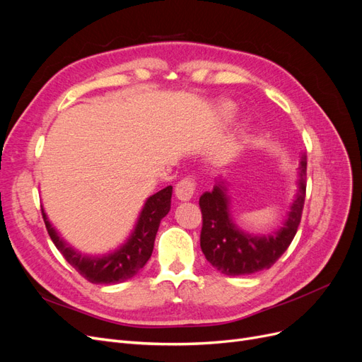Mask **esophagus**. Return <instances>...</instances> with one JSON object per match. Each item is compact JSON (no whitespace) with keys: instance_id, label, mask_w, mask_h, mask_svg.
Returning a JSON list of instances; mask_svg holds the SVG:
<instances>
[{"instance_id":"1","label":"esophagus","mask_w":362,"mask_h":362,"mask_svg":"<svg viewBox=\"0 0 362 362\" xmlns=\"http://www.w3.org/2000/svg\"><path fill=\"white\" fill-rule=\"evenodd\" d=\"M194 190H196V184H194L193 178L187 177L177 184V187H175V194H177V198L180 201L185 202V201H190L193 198Z\"/></svg>"}]
</instances>
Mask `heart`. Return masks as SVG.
<instances>
[{"mask_svg":"<svg viewBox=\"0 0 362 362\" xmlns=\"http://www.w3.org/2000/svg\"><path fill=\"white\" fill-rule=\"evenodd\" d=\"M221 113L223 115V116H231L233 113H234V107L231 105V104H223L222 107H221Z\"/></svg>","mask_w":362,"mask_h":362,"instance_id":"heart-1","label":"heart"}]
</instances>
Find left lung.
I'll list each match as a JSON object with an SVG mask.
<instances>
[{"label":"left lung","mask_w":362,"mask_h":362,"mask_svg":"<svg viewBox=\"0 0 362 362\" xmlns=\"http://www.w3.org/2000/svg\"><path fill=\"white\" fill-rule=\"evenodd\" d=\"M298 170V192L286 222L278 231L267 235L247 234L234 223L225 181H217L211 192L201 196V249L214 269L228 276H242L270 269L281 258L300 223L306 192L305 152L300 156Z\"/></svg>","instance_id":"obj_1"}]
</instances>
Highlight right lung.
Here are the masks:
<instances>
[{"label": "right lung", "mask_w": 362, "mask_h": 362, "mask_svg": "<svg viewBox=\"0 0 362 362\" xmlns=\"http://www.w3.org/2000/svg\"><path fill=\"white\" fill-rule=\"evenodd\" d=\"M170 199L172 185L149 196L127 242L110 254L100 257L75 250L59 235L43 210L42 216L52 243L83 278L92 284H119L136 276L151 258L161 218L170 210Z\"/></svg>", "instance_id": "add662e5"}]
</instances>
